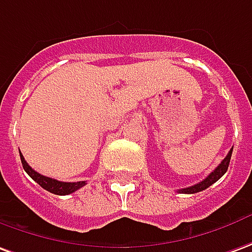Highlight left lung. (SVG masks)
Instances as JSON below:
<instances>
[{
    "mask_svg": "<svg viewBox=\"0 0 252 252\" xmlns=\"http://www.w3.org/2000/svg\"><path fill=\"white\" fill-rule=\"evenodd\" d=\"M232 151H233V148L229 151L226 158H225V159H223V160L217 166V169L214 170V171H211L209 176L206 177L202 182L195 184V185L188 187V188L180 189L178 192H181V193H197V192H202V190H204V189H207L209 187H211L214 182L218 181V180H220V178L226 173V170H228L229 167V162H230V156H232Z\"/></svg>",
    "mask_w": 252,
    "mask_h": 252,
    "instance_id": "left-lung-1",
    "label": "left lung"
}]
</instances>
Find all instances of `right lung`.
Instances as JSON below:
<instances>
[{
  "label": "right lung",
  "mask_w": 252,
  "mask_h": 252,
  "mask_svg": "<svg viewBox=\"0 0 252 252\" xmlns=\"http://www.w3.org/2000/svg\"><path fill=\"white\" fill-rule=\"evenodd\" d=\"M20 159H22V164H23V169L26 170V173L36 182L39 184L43 189H46L50 193H55V195H70L72 192H75L79 188H82L83 185L86 184L85 181H78V182H63L53 180L50 177H45L39 173H36L35 170H32L29 166V163L26 162V159L20 152Z\"/></svg>",
  "instance_id": "right-lung-1"
}]
</instances>
